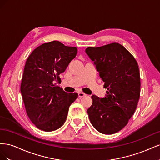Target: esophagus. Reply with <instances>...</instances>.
Wrapping results in <instances>:
<instances>
[{
  "mask_svg": "<svg viewBox=\"0 0 160 160\" xmlns=\"http://www.w3.org/2000/svg\"><path fill=\"white\" fill-rule=\"evenodd\" d=\"M78 96L79 98H83V97L86 96V94L82 93V92H79V93H78Z\"/></svg>",
  "mask_w": 160,
  "mask_h": 160,
  "instance_id": "esophagus-1",
  "label": "esophagus"
}]
</instances>
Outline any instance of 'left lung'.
<instances>
[{
	"label": "left lung",
	"instance_id": "1",
	"mask_svg": "<svg viewBox=\"0 0 160 160\" xmlns=\"http://www.w3.org/2000/svg\"><path fill=\"white\" fill-rule=\"evenodd\" d=\"M85 52L105 82L103 88L108 89L104 98L91 96L93 103L87 112L99 132L115 133L128 124L137 108L141 85L138 62L118 42L88 47Z\"/></svg>",
	"mask_w": 160,
	"mask_h": 160
}]
</instances>
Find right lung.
Returning <instances> with one entry per match:
<instances>
[{
	"label": "right lung",
	"mask_w": 160,
	"mask_h": 160,
	"mask_svg": "<svg viewBox=\"0 0 160 160\" xmlns=\"http://www.w3.org/2000/svg\"><path fill=\"white\" fill-rule=\"evenodd\" d=\"M77 49L59 41L44 43L27 59L21 85V92L27 115L41 130L52 132L65 122L69 106L78 97L67 93L53 83L61 81Z\"/></svg>",
	"instance_id": "add662e5"
}]
</instances>
